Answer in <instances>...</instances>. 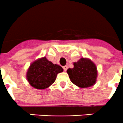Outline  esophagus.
I'll return each mask as SVG.
<instances>
[{"instance_id": "1", "label": "esophagus", "mask_w": 123, "mask_h": 123, "mask_svg": "<svg viewBox=\"0 0 123 123\" xmlns=\"http://www.w3.org/2000/svg\"><path fill=\"white\" fill-rule=\"evenodd\" d=\"M63 69H64V70L65 71H66L67 70V69H68V66H67V65H65V66L63 67Z\"/></svg>"}]
</instances>
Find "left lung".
Segmentation results:
<instances>
[{
	"label": "left lung",
	"instance_id": "obj_1",
	"mask_svg": "<svg viewBox=\"0 0 123 123\" xmlns=\"http://www.w3.org/2000/svg\"><path fill=\"white\" fill-rule=\"evenodd\" d=\"M71 81L77 86L87 88L95 84L98 71L95 64L90 59L82 58L74 62V68L67 71Z\"/></svg>",
	"mask_w": 123,
	"mask_h": 123
}]
</instances>
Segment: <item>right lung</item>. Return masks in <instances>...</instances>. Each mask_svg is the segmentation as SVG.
<instances>
[{
	"mask_svg": "<svg viewBox=\"0 0 123 123\" xmlns=\"http://www.w3.org/2000/svg\"><path fill=\"white\" fill-rule=\"evenodd\" d=\"M63 71L60 65L54 64L46 57H43L31 63L26 77L32 87L37 89H44L52 85L57 74Z\"/></svg>",
	"mask_w": 123,
	"mask_h": 123,
	"instance_id": "1",
	"label": "right lung"
}]
</instances>
